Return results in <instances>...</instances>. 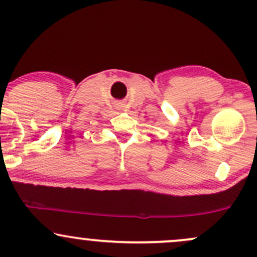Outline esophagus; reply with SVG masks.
<instances>
[{"instance_id":"1","label":"esophagus","mask_w":257,"mask_h":257,"mask_svg":"<svg viewBox=\"0 0 257 257\" xmlns=\"http://www.w3.org/2000/svg\"><path fill=\"white\" fill-rule=\"evenodd\" d=\"M123 107H124V106H123V105H118V110H122Z\"/></svg>"}]
</instances>
